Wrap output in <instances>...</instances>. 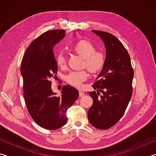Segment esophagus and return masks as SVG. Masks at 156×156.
<instances>
[{
	"instance_id": "1",
	"label": "esophagus",
	"mask_w": 156,
	"mask_h": 156,
	"mask_svg": "<svg viewBox=\"0 0 156 156\" xmlns=\"http://www.w3.org/2000/svg\"><path fill=\"white\" fill-rule=\"evenodd\" d=\"M84 95V93L83 91H79V96L80 97H82V96H83Z\"/></svg>"
}]
</instances>
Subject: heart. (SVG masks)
Here are the masks:
<instances>
[{"label":"heart","mask_w":156,"mask_h":156,"mask_svg":"<svg viewBox=\"0 0 156 156\" xmlns=\"http://www.w3.org/2000/svg\"><path fill=\"white\" fill-rule=\"evenodd\" d=\"M76 54L83 58V67H86L91 73H99L104 68L106 62V55L102 51H96V47L87 40H80L73 47ZM56 62L60 67H64L67 63L65 53L59 52L56 56ZM87 78L85 70L72 72L65 76V80L70 85L80 88L82 83Z\"/></svg>","instance_id":"b5f03b06"}]
</instances>
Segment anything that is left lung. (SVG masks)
<instances>
[{
	"label": "left lung",
	"instance_id": "1",
	"mask_svg": "<svg viewBox=\"0 0 156 156\" xmlns=\"http://www.w3.org/2000/svg\"><path fill=\"white\" fill-rule=\"evenodd\" d=\"M92 31L105 43L106 62L92 85L97 92L89 93L94 104L88 111V118L91 125L102 130L114 126L125 113L133 94L134 72L128 51L115 36Z\"/></svg>",
	"mask_w": 156,
	"mask_h": 156
}]
</instances>
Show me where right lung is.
<instances>
[{"label": "right lung", "mask_w": 156, "mask_h": 156, "mask_svg": "<svg viewBox=\"0 0 156 156\" xmlns=\"http://www.w3.org/2000/svg\"><path fill=\"white\" fill-rule=\"evenodd\" d=\"M65 36L64 30L42 34L29 45L21 62L27 109L36 124L49 130H56L67 123L66 112L79 95L77 89L68 84L62 87L60 96L51 89L50 79L58 71L53 47Z\"/></svg>", "instance_id": "1"}]
</instances>
